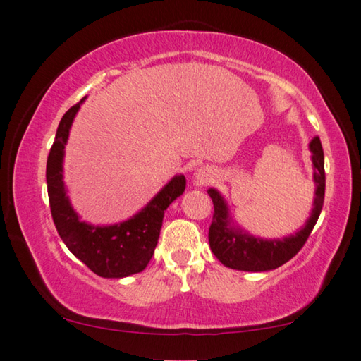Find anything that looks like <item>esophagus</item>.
I'll return each mask as SVG.
<instances>
[{"label": "esophagus", "mask_w": 361, "mask_h": 361, "mask_svg": "<svg viewBox=\"0 0 361 361\" xmlns=\"http://www.w3.org/2000/svg\"><path fill=\"white\" fill-rule=\"evenodd\" d=\"M212 178H213V170L209 167L199 169L197 173H195V180H197V183H200V185H205V183H209Z\"/></svg>", "instance_id": "1"}]
</instances>
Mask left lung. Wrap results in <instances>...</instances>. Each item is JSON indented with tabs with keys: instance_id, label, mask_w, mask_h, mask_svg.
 I'll return each mask as SVG.
<instances>
[{
	"instance_id": "left-lung-1",
	"label": "left lung",
	"mask_w": 361,
	"mask_h": 361,
	"mask_svg": "<svg viewBox=\"0 0 361 361\" xmlns=\"http://www.w3.org/2000/svg\"><path fill=\"white\" fill-rule=\"evenodd\" d=\"M309 148L312 151L314 180L317 186L314 210L307 224L296 235L286 237L283 240H261L248 235L247 232L229 228L228 209H226L224 200L215 189H210L209 194L215 212H213L209 229V242L213 255L224 266L248 272L271 271V269H277L290 261L304 247L320 216L323 200H325V157H323L320 138L315 137L310 142Z\"/></svg>"
}]
</instances>
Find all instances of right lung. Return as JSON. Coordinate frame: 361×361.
Segmentation results:
<instances>
[{"mask_svg":"<svg viewBox=\"0 0 361 361\" xmlns=\"http://www.w3.org/2000/svg\"><path fill=\"white\" fill-rule=\"evenodd\" d=\"M81 103L82 100L63 114L47 156L46 180L52 219L60 239L70 252L97 276L105 279L127 277L142 272L148 266L161 234L164 212L185 191L186 178L183 175L175 176L138 215L124 223L95 228L79 221L66 197L62 162L71 122Z\"/></svg>","mask_w":361,"mask_h":361,"instance_id":"add662e5","label":"right lung"}]
</instances>
